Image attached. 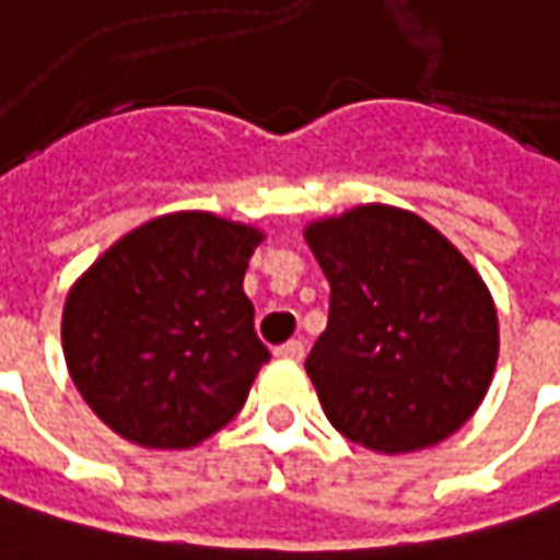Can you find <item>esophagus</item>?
Segmentation results:
<instances>
[{
	"label": "esophagus",
	"mask_w": 560,
	"mask_h": 560,
	"mask_svg": "<svg viewBox=\"0 0 560 560\" xmlns=\"http://www.w3.org/2000/svg\"><path fill=\"white\" fill-rule=\"evenodd\" d=\"M276 354L284 358V361H301V358H304V342H301V339H291V342H284V346L276 348Z\"/></svg>",
	"instance_id": "1"
}]
</instances>
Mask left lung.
I'll return each instance as SVG.
<instances>
[{"mask_svg":"<svg viewBox=\"0 0 560 560\" xmlns=\"http://www.w3.org/2000/svg\"><path fill=\"white\" fill-rule=\"evenodd\" d=\"M329 281V323L307 377L332 428L386 456L456 434L498 368V307L478 269L396 206H354L304 228Z\"/></svg>","mask_w":560,"mask_h":560,"instance_id":"obj_1","label":"left lung"}]
</instances>
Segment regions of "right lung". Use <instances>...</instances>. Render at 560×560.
<instances>
[{
  "instance_id": "right-lung-1",
  "label": "right lung",
  "mask_w": 560,
  "mask_h": 560,
  "mask_svg": "<svg viewBox=\"0 0 560 560\" xmlns=\"http://www.w3.org/2000/svg\"><path fill=\"white\" fill-rule=\"evenodd\" d=\"M262 237L212 212L158 214L75 279L62 354L110 431L149 450H189L244 409L269 361L244 294Z\"/></svg>"
}]
</instances>
